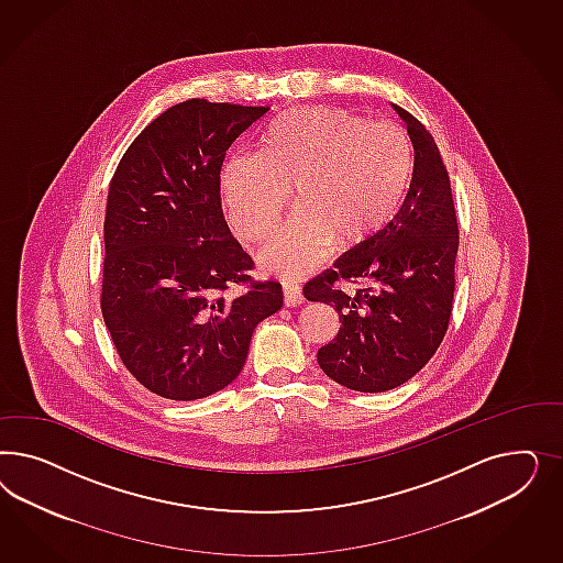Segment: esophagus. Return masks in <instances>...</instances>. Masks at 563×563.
<instances>
[{
    "label": "esophagus",
    "instance_id": "34e87169",
    "mask_svg": "<svg viewBox=\"0 0 563 563\" xmlns=\"http://www.w3.org/2000/svg\"><path fill=\"white\" fill-rule=\"evenodd\" d=\"M283 299H285V306L287 307H297L303 303L301 289L297 285H292V283H285L283 285Z\"/></svg>",
    "mask_w": 563,
    "mask_h": 563
}]
</instances>
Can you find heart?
<instances>
[{
    "label": "heart",
    "mask_w": 563,
    "mask_h": 563,
    "mask_svg": "<svg viewBox=\"0 0 563 563\" xmlns=\"http://www.w3.org/2000/svg\"><path fill=\"white\" fill-rule=\"evenodd\" d=\"M412 173L409 140L390 123L334 107L292 109L274 120L257 156L222 167V200L239 235L262 239L289 202L297 210L260 257L287 278L375 235L402 205Z\"/></svg>",
    "instance_id": "b5f03b06"
}]
</instances>
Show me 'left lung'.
<instances>
[{
    "instance_id": "8db88e82",
    "label": "left lung",
    "mask_w": 563,
    "mask_h": 563,
    "mask_svg": "<svg viewBox=\"0 0 563 563\" xmlns=\"http://www.w3.org/2000/svg\"><path fill=\"white\" fill-rule=\"evenodd\" d=\"M415 151L409 194L393 221L303 287L307 301L334 307L342 324L318 351L330 379L355 393L409 382L438 351L454 299L459 222L450 177L421 121L393 104ZM357 284L355 294L341 290Z\"/></svg>"
}]
</instances>
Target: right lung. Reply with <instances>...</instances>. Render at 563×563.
<instances>
[{"instance_id": "1", "label": "right lung", "mask_w": 563, "mask_h": 563, "mask_svg": "<svg viewBox=\"0 0 563 563\" xmlns=\"http://www.w3.org/2000/svg\"><path fill=\"white\" fill-rule=\"evenodd\" d=\"M271 107L173 104L132 142L104 212L101 309L128 372L169 400H198L243 369L256 325L283 307L278 283L250 280L252 257L221 208L229 146Z\"/></svg>"}]
</instances>
